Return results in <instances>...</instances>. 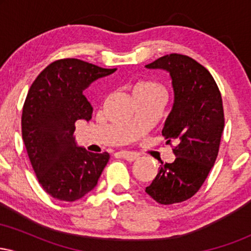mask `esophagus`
<instances>
[{"mask_svg":"<svg viewBox=\"0 0 251 251\" xmlns=\"http://www.w3.org/2000/svg\"><path fill=\"white\" fill-rule=\"evenodd\" d=\"M120 157H123L124 159H126L127 162H134V160L139 159V154L129 151H122L120 152Z\"/></svg>","mask_w":251,"mask_h":251,"instance_id":"esophagus-1","label":"esophagus"}]
</instances>
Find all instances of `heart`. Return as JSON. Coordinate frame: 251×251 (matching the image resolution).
<instances>
[{"instance_id": "heart-1", "label": "heart", "mask_w": 251, "mask_h": 251, "mask_svg": "<svg viewBox=\"0 0 251 251\" xmlns=\"http://www.w3.org/2000/svg\"><path fill=\"white\" fill-rule=\"evenodd\" d=\"M145 92H163V88L153 81H139L133 86V94Z\"/></svg>"}]
</instances>
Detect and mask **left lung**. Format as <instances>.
Here are the masks:
<instances>
[{"instance_id": "1", "label": "left lung", "mask_w": 251, "mask_h": 251, "mask_svg": "<svg viewBox=\"0 0 251 251\" xmlns=\"http://www.w3.org/2000/svg\"><path fill=\"white\" fill-rule=\"evenodd\" d=\"M169 72L174 106L162 134L175 142L174 163L160 165L146 194L159 204L180 203L191 198L216 162L224 129L221 92L210 72L192 57L170 54L145 66Z\"/></svg>"}]
</instances>
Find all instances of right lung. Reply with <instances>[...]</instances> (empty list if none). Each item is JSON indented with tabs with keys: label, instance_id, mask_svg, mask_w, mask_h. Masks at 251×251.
<instances>
[{
	"label": "right lung",
	"instance_id": "obj_1",
	"mask_svg": "<svg viewBox=\"0 0 251 251\" xmlns=\"http://www.w3.org/2000/svg\"><path fill=\"white\" fill-rule=\"evenodd\" d=\"M79 59L51 62L31 83L22 111V139L39 183L53 198L74 201L92 191L109 159L76 145L77 120H91L93 107L82 92L114 73Z\"/></svg>",
	"mask_w": 251,
	"mask_h": 251
}]
</instances>
